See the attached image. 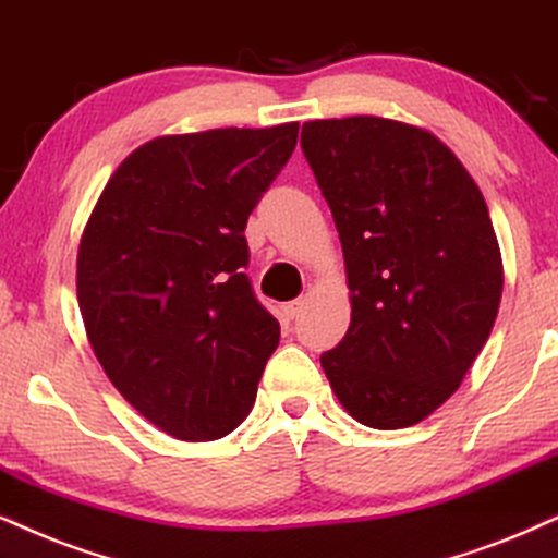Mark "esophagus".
<instances>
[{"instance_id":"1","label":"esophagus","mask_w":558,"mask_h":558,"mask_svg":"<svg viewBox=\"0 0 558 558\" xmlns=\"http://www.w3.org/2000/svg\"><path fill=\"white\" fill-rule=\"evenodd\" d=\"M301 306H303V301L295 299V301L283 303V308H280V312H283L286 319H295V316H299V312H301Z\"/></svg>"}]
</instances>
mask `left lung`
I'll use <instances>...</instances> for the list:
<instances>
[{
	"mask_svg": "<svg viewBox=\"0 0 558 558\" xmlns=\"http://www.w3.org/2000/svg\"><path fill=\"white\" fill-rule=\"evenodd\" d=\"M340 231L352 319L322 368L361 425H417L489 340L502 257L482 190L433 133L376 116L303 123Z\"/></svg>",
	"mask_w": 558,
	"mask_h": 558,
	"instance_id": "left-lung-1",
	"label": "left lung"
}]
</instances>
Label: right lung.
<instances>
[{
	"label": "right lung",
	"instance_id": "1",
	"mask_svg": "<svg viewBox=\"0 0 558 558\" xmlns=\"http://www.w3.org/2000/svg\"><path fill=\"white\" fill-rule=\"evenodd\" d=\"M295 138L299 123L154 138L116 169L84 229L76 299L92 350L178 440L242 425L280 342L244 272V229Z\"/></svg>",
	"mask_w": 558,
	"mask_h": 558
}]
</instances>
